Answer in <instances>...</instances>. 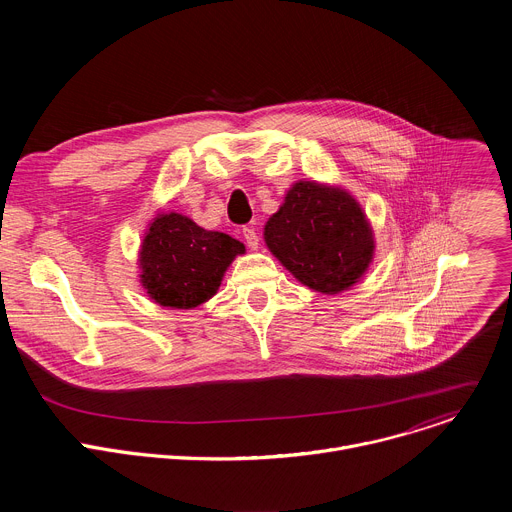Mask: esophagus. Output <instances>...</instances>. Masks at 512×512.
<instances>
[{
  "label": "esophagus",
  "instance_id": "esophagus-1",
  "mask_svg": "<svg viewBox=\"0 0 512 512\" xmlns=\"http://www.w3.org/2000/svg\"><path fill=\"white\" fill-rule=\"evenodd\" d=\"M243 239L251 251L259 249V233L253 227H243Z\"/></svg>",
  "mask_w": 512,
  "mask_h": 512
}]
</instances>
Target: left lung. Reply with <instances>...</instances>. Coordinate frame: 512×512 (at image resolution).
<instances>
[{
	"label": "left lung",
	"mask_w": 512,
	"mask_h": 512,
	"mask_svg": "<svg viewBox=\"0 0 512 512\" xmlns=\"http://www.w3.org/2000/svg\"><path fill=\"white\" fill-rule=\"evenodd\" d=\"M263 239L271 255L306 287L340 294L375 259V231L360 202L342 186L300 180L269 216Z\"/></svg>",
	"instance_id": "left-lung-1"
}]
</instances>
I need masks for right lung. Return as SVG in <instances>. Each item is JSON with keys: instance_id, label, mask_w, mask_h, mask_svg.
Returning a JSON list of instances; mask_svg holds the SVG:
<instances>
[{"instance_id": "right-lung-1", "label": "right lung", "mask_w": 512, "mask_h": 512, "mask_svg": "<svg viewBox=\"0 0 512 512\" xmlns=\"http://www.w3.org/2000/svg\"><path fill=\"white\" fill-rule=\"evenodd\" d=\"M245 245L225 233L206 231L190 216L156 212L137 253L139 283L162 308L192 310L208 302Z\"/></svg>"}]
</instances>
